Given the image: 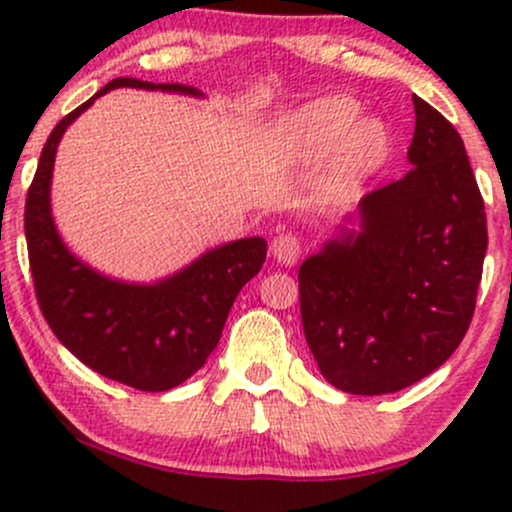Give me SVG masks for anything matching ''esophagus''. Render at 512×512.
<instances>
[{
	"mask_svg": "<svg viewBox=\"0 0 512 512\" xmlns=\"http://www.w3.org/2000/svg\"><path fill=\"white\" fill-rule=\"evenodd\" d=\"M270 254L280 266H294L299 261V254H302V244L294 234H280L270 242Z\"/></svg>",
	"mask_w": 512,
	"mask_h": 512,
	"instance_id": "obj_1",
	"label": "esophagus"
}]
</instances>
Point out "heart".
<instances>
[{
  "mask_svg": "<svg viewBox=\"0 0 512 512\" xmlns=\"http://www.w3.org/2000/svg\"><path fill=\"white\" fill-rule=\"evenodd\" d=\"M352 98L330 95L287 114L280 124V141L306 162L326 160L335 153V182L352 184L383 165L390 153V131L376 117L359 119Z\"/></svg>",
  "mask_w": 512,
  "mask_h": 512,
  "instance_id": "heart-1",
  "label": "heart"
}]
</instances>
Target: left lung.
<instances>
[{
  "instance_id": "1",
  "label": "left lung",
  "mask_w": 512,
  "mask_h": 512,
  "mask_svg": "<svg viewBox=\"0 0 512 512\" xmlns=\"http://www.w3.org/2000/svg\"><path fill=\"white\" fill-rule=\"evenodd\" d=\"M410 172L359 201L299 266L309 350L352 395L395 393L434 374L470 328L486 256V213L465 143L412 95Z\"/></svg>"
}]
</instances>
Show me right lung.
<instances>
[{
	"mask_svg": "<svg viewBox=\"0 0 512 512\" xmlns=\"http://www.w3.org/2000/svg\"><path fill=\"white\" fill-rule=\"evenodd\" d=\"M143 88L203 98L194 86L114 78L54 126L26 198V242L35 294L59 342L105 378L162 393L194 376L218 345L242 287L266 261V239L244 237L208 249L189 266L155 282L100 273L64 244L52 218V170L64 131L100 95Z\"/></svg>",
	"mask_w": 512,
	"mask_h": 512,
	"instance_id": "1",
	"label": "right lung"
}]
</instances>
